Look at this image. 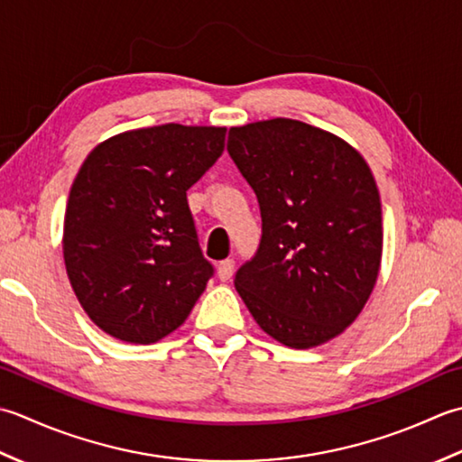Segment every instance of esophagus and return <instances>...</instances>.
Returning a JSON list of instances; mask_svg holds the SVG:
<instances>
[{
	"label": "esophagus",
	"instance_id": "1",
	"mask_svg": "<svg viewBox=\"0 0 462 462\" xmlns=\"http://www.w3.org/2000/svg\"><path fill=\"white\" fill-rule=\"evenodd\" d=\"M233 271H235V261L233 259H225L219 263L217 267V275L221 281H229L233 277Z\"/></svg>",
	"mask_w": 462,
	"mask_h": 462
}]
</instances>
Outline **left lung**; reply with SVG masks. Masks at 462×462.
I'll list each match as a JSON object with an SVG mask.
<instances>
[{
	"instance_id": "left-lung-1",
	"label": "left lung",
	"mask_w": 462,
	"mask_h": 462,
	"mask_svg": "<svg viewBox=\"0 0 462 462\" xmlns=\"http://www.w3.org/2000/svg\"><path fill=\"white\" fill-rule=\"evenodd\" d=\"M227 152L263 219L235 289L275 341L291 349L331 341L359 317L381 269V197L369 165L345 139L287 117L231 127Z\"/></svg>"
}]
</instances>
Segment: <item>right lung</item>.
<instances>
[{
    "label": "right lung",
    "mask_w": 462,
    "mask_h": 462,
    "mask_svg": "<svg viewBox=\"0 0 462 462\" xmlns=\"http://www.w3.org/2000/svg\"><path fill=\"white\" fill-rule=\"evenodd\" d=\"M227 127L165 124L93 149L71 185L63 261L83 310L134 345L173 333L213 275L187 189L225 149Z\"/></svg>",
    "instance_id": "add662e5"
}]
</instances>
